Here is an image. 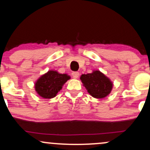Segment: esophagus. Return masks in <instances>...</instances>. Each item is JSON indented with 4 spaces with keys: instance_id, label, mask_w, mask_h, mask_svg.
<instances>
[{
    "instance_id": "34e87169",
    "label": "esophagus",
    "mask_w": 150,
    "mask_h": 150,
    "mask_svg": "<svg viewBox=\"0 0 150 150\" xmlns=\"http://www.w3.org/2000/svg\"><path fill=\"white\" fill-rule=\"evenodd\" d=\"M79 75H80V74H79L78 72H73V73H72V76H73V78L75 79H77V77H79Z\"/></svg>"
}]
</instances>
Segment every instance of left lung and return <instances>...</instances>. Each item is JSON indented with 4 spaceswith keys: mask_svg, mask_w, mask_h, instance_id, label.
<instances>
[{
    "mask_svg": "<svg viewBox=\"0 0 150 150\" xmlns=\"http://www.w3.org/2000/svg\"><path fill=\"white\" fill-rule=\"evenodd\" d=\"M80 80L86 89L93 97L101 99L109 94L112 89V82L101 72L94 71L92 73L82 75Z\"/></svg>",
    "mask_w": 150,
    "mask_h": 150,
    "instance_id": "8db88e82",
    "label": "left lung"
}]
</instances>
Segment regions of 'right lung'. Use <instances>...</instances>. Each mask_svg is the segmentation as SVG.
Returning <instances> with one entry per match:
<instances>
[{
    "label": "right lung",
    "instance_id": "obj_1",
    "mask_svg": "<svg viewBox=\"0 0 150 150\" xmlns=\"http://www.w3.org/2000/svg\"><path fill=\"white\" fill-rule=\"evenodd\" d=\"M70 79V76L65 74H60L58 72L50 70L42 75L35 84V89L39 96L46 99L56 97L61 90L62 86Z\"/></svg>",
    "mask_w": 150,
    "mask_h": 150
}]
</instances>
